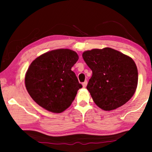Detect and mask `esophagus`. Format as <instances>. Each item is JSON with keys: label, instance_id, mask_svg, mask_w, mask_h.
Returning <instances> with one entry per match:
<instances>
[{"label": "esophagus", "instance_id": "esophagus-1", "mask_svg": "<svg viewBox=\"0 0 152 152\" xmlns=\"http://www.w3.org/2000/svg\"><path fill=\"white\" fill-rule=\"evenodd\" d=\"M87 83H88V82H87V81H85L84 82H83V83H82V85H83V88H85V87L86 86Z\"/></svg>", "mask_w": 152, "mask_h": 152}]
</instances>
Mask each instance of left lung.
<instances>
[{
  "instance_id": "1",
  "label": "left lung",
  "mask_w": 152,
  "mask_h": 152,
  "mask_svg": "<svg viewBox=\"0 0 152 152\" xmlns=\"http://www.w3.org/2000/svg\"><path fill=\"white\" fill-rule=\"evenodd\" d=\"M82 56L92 71L86 88L99 108L111 111L133 96L138 70L131 57L111 48L86 50Z\"/></svg>"
}]
</instances>
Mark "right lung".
I'll return each instance as SVG.
<instances>
[{"label": "right lung", "instance_id": "obj_1", "mask_svg": "<svg viewBox=\"0 0 152 152\" xmlns=\"http://www.w3.org/2000/svg\"><path fill=\"white\" fill-rule=\"evenodd\" d=\"M78 59L76 52L66 48L50 50L35 59L25 76L26 88L34 102L53 113L68 109L82 87L71 71Z\"/></svg>", "mask_w": 152, "mask_h": 152}]
</instances>
